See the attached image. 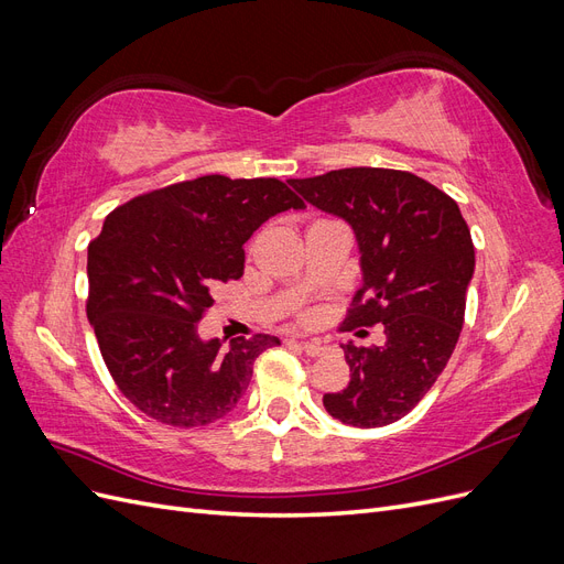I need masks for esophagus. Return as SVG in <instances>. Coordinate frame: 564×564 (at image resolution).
Instances as JSON below:
<instances>
[{"mask_svg": "<svg viewBox=\"0 0 564 564\" xmlns=\"http://www.w3.org/2000/svg\"><path fill=\"white\" fill-rule=\"evenodd\" d=\"M301 350L305 352V355H311V357H319L324 350H327V348H324L322 344H319V340H301Z\"/></svg>", "mask_w": 564, "mask_h": 564, "instance_id": "esophagus-1", "label": "esophagus"}]
</instances>
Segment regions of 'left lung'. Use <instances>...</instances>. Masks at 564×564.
<instances>
[{
    "instance_id": "1",
    "label": "left lung",
    "mask_w": 564,
    "mask_h": 564,
    "mask_svg": "<svg viewBox=\"0 0 564 564\" xmlns=\"http://www.w3.org/2000/svg\"><path fill=\"white\" fill-rule=\"evenodd\" d=\"M289 185L352 228L362 280L346 329H386L377 348L340 344L350 381L324 392V409L355 429L388 425L412 412L454 352L475 272L470 230L449 195L395 169H338Z\"/></svg>"
}]
</instances>
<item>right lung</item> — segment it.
I'll return each instance as SVG.
<instances>
[{
    "label": "right lung",
    "instance_id": "add662e5",
    "mask_svg": "<svg viewBox=\"0 0 564 564\" xmlns=\"http://www.w3.org/2000/svg\"><path fill=\"white\" fill-rule=\"evenodd\" d=\"M305 204L278 178L202 176L117 207L89 245L87 317L124 398L150 419L197 429L230 414L278 336L202 338L220 282L240 280L245 242Z\"/></svg>",
    "mask_w": 564,
    "mask_h": 564
}]
</instances>
